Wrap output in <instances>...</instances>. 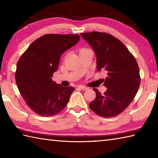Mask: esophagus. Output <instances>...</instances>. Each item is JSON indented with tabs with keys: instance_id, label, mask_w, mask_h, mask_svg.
<instances>
[{
	"instance_id": "obj_1",
	"label": "esophagus",
	"mask_w": 158,
	"mask_h": 158,
	"mask_svg": "<svg viewBox=\"0 0 158 158\" xmlns=\"http://www.w3.org/2000/svg\"><path fill=\"white\" fill-rule=\"evenodd\" d=\"M78 88L79 89H81V90H87V89H88V88L84 86V85H79Z\"/></svg>"
}]
</instances>
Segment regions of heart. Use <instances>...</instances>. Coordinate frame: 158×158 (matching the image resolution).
<instances>
[{
    "instance_id": "1",
    "label": "heart",
    "mask_w": 158,
    "mask_h": 158,
    "mask_svg": "<svg viewBox=\"0 0 158 158\" xmlns=\"http://www.w3.org/2000/svg\"><path fill=\"white\" fill-rule=\"evenodd\" d=\"M89 50V49H88V48H81V49L79 50V53L80 52H84V51H85V50Z\"/></svg>"
}]
</instances>
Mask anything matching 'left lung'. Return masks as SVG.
<instances>
[{"mask_svg":"<svg viewBox=\"0 0 158 158\" xmlns=\"http://www.w3.org/2000/svg\"><path fill=\"white\" fill-rule=\"evenodd\" d=\"M93 48L97 57V70L107 73L104 94L93 88L96 98L89 106L104 117L118 115L133 102L138 90L140 79L138 64L128 48L115 37L106 32L81 33Z\"/></svg>","mask_w":158,"mask_h":158,"instance_id":"obj_1","label":"left lung"}]
</instances>
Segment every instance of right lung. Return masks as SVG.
Instances as JSON below:
<instances>
[{
    "label": "right lung",
    "mask_w": 158,
    "mask_h": 158,
    "mask_svg": "<svg viewBox=\"0 0 158 158\" xmlns=\"http://www.w3.org/2000/svg\"><path fill=\"white\" fill-rule=\"evenodd\" d=\"M78 34H48L35 40L20 57L15 79L20 93L31 110L41 116L61 111L74 90L52 81L61 54L79 41Z\"/></svg>",
    "instance_id": "1"
}]
</instances>
